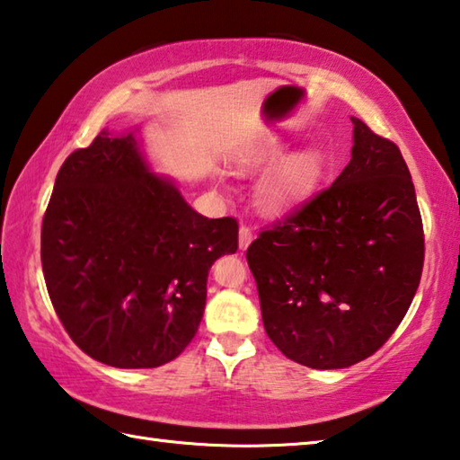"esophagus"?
Wrapping results in <instances>:
<instances>
[{
    "label": "esophagus",
    "mask_w": 460,
    "mask_h": 460,
    "mask_svg": "<svg viewBox=\"0 0 460 460\" xmlns=\"http://www.w3.org/2000/svg\"><path fill=\"white\" fill-rule=\"evenodd\" d=\"M252 241H253V231L249 227H241L239 229V249H247Z\"/></svg>",
    "instance_id": "esophagus-1"
}]
</instances>
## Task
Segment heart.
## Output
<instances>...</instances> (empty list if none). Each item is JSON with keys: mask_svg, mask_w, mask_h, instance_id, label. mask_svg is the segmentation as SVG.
<instances>
[{"mask_svg": "<svg viewBox=\"0 0 460 460\" xmlns=\"http://www.w3.org/2000/svg\"><path fill=\"white\" fill-rule=\"evenodd\" d=\"M288 144L274 139L239 155L241 172H262L253 186V202L268 217H284L305 205L324 181L329 155L318 146L286 154Z\"/></svg>", "mask_w": 460, "mask_h": 460, "instance_id": "obj_1", "label": "heart"}]
</instances>
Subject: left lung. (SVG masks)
<instances>
[{
	"instance_id": "8db88e82",
	"label": "left lung",
	"mask_w": 460,
	"mask_h": 460,
	"mask_svg": "<svg viewBox=\"0 0 460 460\" xmlns=\"http://www.w3.org/2000/svg\"><path fill=\"white\" fill-rule=\"evenodd\" d=\"M353 121L329 189L247 247L263 326L288 359L342 369L398 329L424 266L422 217L398 146Z\"/></svg>"
}]
</instances>
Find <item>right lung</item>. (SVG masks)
<instances>
[{
    "instance_id": "obj_1",
    "label": "right lung",
    "mask_w": 460,
    "mask_h": 460,
    "mask_svg": "<svg viewBox=\"0 0 460 460\" xmlns=\"http://www.w3.org/2000/svg\"><path fill=\"white\" fill-rule=\"evenodd\" d=\"M139 128L103 129L60 166L42 221V271L76 347L119 369L176 359L199 331L213 261L237 221L207 219L155 174Z\"/></svg>"
}]
</instances>
